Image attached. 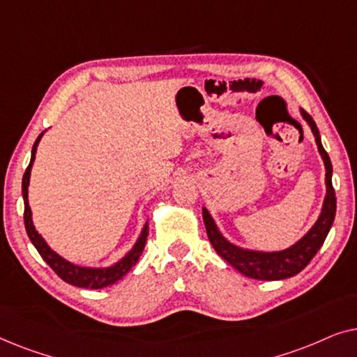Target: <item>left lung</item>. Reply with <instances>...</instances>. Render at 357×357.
Wrapping results in <instances>:
<instances>
[{
	"mask_svg": "<svg viewBox=\"0 0 357 357\" xmlns=\"http://www.w3.org/2000/svg\"><path fill=\"white\" fill-rule=\"evenodd\" d=\"M302 119L307 121L310 126L312 133L315 136L317 148H319L320 158L324 159L325 165V185L326 193L324 204H321V211L319 214L314 226H312L304 237H301L296 243L291 247L284 248V250H275V252H263V250H253V248H243L238 247L231 241H227L219 231L216 221H214L211 213L203 206V221L204 227H206L208 238L218 252V255L224 258L229 265H232L238 273L245 275L247 278H253V280L261 281H278L286 280V278L296 276L304 268L309 265L315 253L320 250L324 245L326 236H328L331 226H333L335 214H336V197L333 185H331V175H333V167H331V160L326 154V151L321 146L320 133L317 128L315 121L312 116L301 109Z\"/></svg>",
	"mask_w": 357,
	"mask_h": 357,
	"instance_id": "left-lung-1",
	"label": "left lung"
}]
</instances>
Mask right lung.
Returning a JSON list of instances; mask_svg holds the SVG:
<instances>
[{
	"label": "right lung",
	"instance_id": "add662e5",
	"mask_svg": "<svg viewBox=\"0 0 357 357\" xmlns=\"http://www.w3.org/2000/svg\"><path fill=\"white\" fill-rule=\"evenodd\" d=\"M43 133H45V131H43ZM43 133H40V136H38L37 141L32 146L31 162H29V167L26 169V172H24V177H22L24 224H26L27 236L33 243V247L37 248V252L40 253V257L47 261V265L50 266L63 281H66L68 284H73L77 287H91V289H102V287L115 284V282L121 280V278H123L126 273L136 265V261L139 260L141 253L144 250L146 238H148V234H149L148 221L143 224V229H141L139 237L136 238L135 245L131 247L119 261H115L114 265L110 266H81V265H76V263L68 261L66 258H63L61 255H58L55 250H52L45 238L38 234L36 226H33L32 211H31V206H29V183H31V170H32L33 160H36L37 146L40 143Z\"/></svg>",
	"mask_w": 357,
	"mask_h": 357
}]
</instances>
